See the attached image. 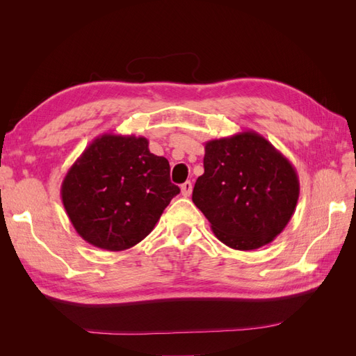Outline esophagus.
Masks as SVG:
<instances>
[{
	"instance_id": "obj_1",
	"label": "esophagus",
	"mask_w": 356,
	"mask_h": 356,
	"mask_svg": "<svg viewBox=\"0 0 356 356\" xmlns=\"http://www.w3.org/2000/svg\"><path fill=\"white\" fill-rule=\"evenodd\" d=\"M191 190H193V186H191V182L190 181H186L184 184L181 186V195L184 196V197H188L190 195H191Z\"/></svg>"
}]
</instances>
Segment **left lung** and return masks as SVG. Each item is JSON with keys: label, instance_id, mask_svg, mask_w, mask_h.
<instances>
[{"label": "left lung", "instance_id": "left-lung-1", "mask_svg": "<svg viewBox=\"0 0 356 356\" xmlns=\"http://www.w3.org/2000/svg\"><path fill=\"white\" fill-rule=\"evenodd\" d=\"M203 166L193 202L224 245L257 250L286 227L300 182L291 161L264 136L246 131L211 139L204 144Z\"/></svg>", "mask_w": 356, "mask_h": 356}]
</instances>
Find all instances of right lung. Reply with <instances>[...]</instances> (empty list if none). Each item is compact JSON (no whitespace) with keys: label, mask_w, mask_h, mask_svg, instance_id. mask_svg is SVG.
I'll use <instances>...</instances> for the list:
<instances>
[{"label":"right lung","mask_w":356,"mask_h":356,"mask_svg":"<svg viewBox=\"0 0 356 356\" xmlns=\"http://www.w3.org/2000/svg\"><path fill=\"white\" fill-rule=\"evenodd\" d=\"M169 161L149 153L148 139L104 134L67 172L63 208L81 238L106 251H124L152 233L179 193Z\"/></svg>","instance_id":"obj_1"}]
</instances>
